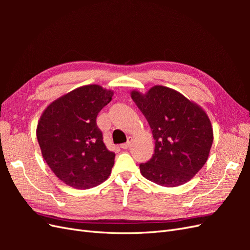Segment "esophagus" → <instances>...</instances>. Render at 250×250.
Here are the masks:
<instances>
[{
	"label": "esophagus",
	"instance_id": "1",
	"mask_svg": "<svg viewBox=\"0 0 250 250\" xmlns=\"http://www.w3.org/2000/svg\"><path fill=\"white\" fill-rule=\"evenodd\" d=\"M131 141H132V138L129 137V138H128V140H127L126 143H124V144H122V145H121V148H122V149H128V147L130 146Z\"/></svg>",
	"mask_w": 250,
	"mask_h": 250
}]
</instances>
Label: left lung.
<instances>
[{"label": "left lung", "instance_id": "obj_1", "mask_svg": "<svg viewBox=\"0 0 250 250\" xmlns=\"http://www.w3.org/2000/svg\"><path fill=\"white\" fill-rule=\"evenodd\" d=\"M131 98L145 116L155 140L154 154L140 165L142 175L163 187H178L207 163L214 135L200 106L172 88L155 85Z\"/></svg>", "mask_w": 250, "mask_h": 250}]
</instances>
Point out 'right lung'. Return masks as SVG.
<instances>
[{
  "label": "right lung",
  "mask_w": 250,
  "mask_h": 250,
  "mask_svg": "<svg viewBox=\"0 0 250 250\" xmlns=\"http://www.w3.org/2000/svg\"><path fill=\"white\" fill-rule=\"evenodd\" d=\"M113 93L90 84L72 90L44 109L36 128L42 157L55 175L79 190L106 180L116 154L103 142L97 116Z\"/></svg>",
  "instance_id": "add662e5"
}]
</instances>
